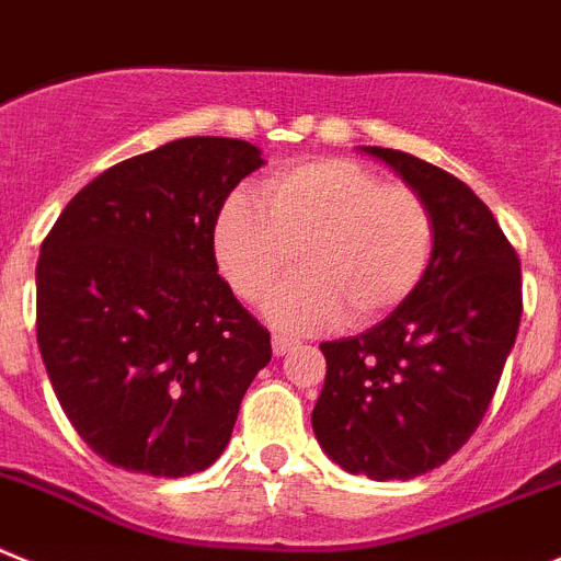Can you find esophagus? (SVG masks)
Instances as JSON below:
<instances>
[{
	"label": "esophagus",
	"mask_w": 561,
	"mask_h": 561,
	"mask_svg": "<svg viewBox=\"0 0 561 561\" xmlns=\"http://www.w3.org/2000/svg\"><path fill=\"white\" fill-rule=\"evenodd\" d=\"M296 346H299V337L285 335V332H276L274 335V355H287V352L296 350Z\"/></svg>",
	"instance_id": "34e87169"
}]
</instances>
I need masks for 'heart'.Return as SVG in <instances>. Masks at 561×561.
I'll return each mask as SVG.
<instances>
[{
  "label": "heart",
  "mask_w": 561,
  "mask_h": 561,
  "mask_svg": "<svg viewBox=\"0 0 561 561\" xmlns=\"http://www.w3.org/2000/svg\"><path fill=\"white\" fill-rule=\"evenodd\" d=\"M436 220L408 184H382L350 159L282 168L260 193L229 198L215 229V254L240 299L271 301L276 324L316 330L341 321L371 324L416 290L431 265Z\"/></svg>",
  "instance_id": "1"
}]
</instances>
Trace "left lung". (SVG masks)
<instances>
[{"instance_id":"8db88e82","label":"left lung","mask_w":561,"mask_h":561,"mask_svg":"<svg viewBox=\"0 0 561 561\" xmlns=\"http://www.w3.org/2000/svg\"><path fill=\"white\" fill-rule=\"evenodd\" d=\"M391 164L436 220L431 265L386 321L321 343L327 380L312 431L327 456L375 481L425 476L481 425L523 316L519 256L463 181L402 150Z\"/></svg>"}]
</instances>
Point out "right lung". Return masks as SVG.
<instances>
[{
	"instance_id": "1",
	"label": "right lung",
	"mask_w": 561,
	"mask_h": 561,
	"mask_svg": "<svg viewBox=\"0 0 561 561\" xmlns=\"http://www.w3.org/2000/svg\"><path fill=\"white\" fill-rule=\"evenodd\" d=\"M262 168L243 139L190 136L85 184L44 237L35 335L60 408L100 458L184 478L218 461L271 332L218 274L226 198Z\"/></svg>"
}]
</instances>
